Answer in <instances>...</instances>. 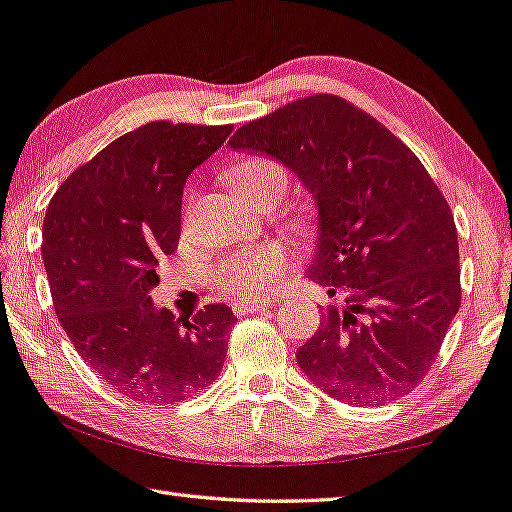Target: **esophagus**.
Segmentation results:
<instances>
[{"mask_svg": "<svg viewBox=\"0 0 512 512\" xmlns=\"http://www.w3.org/2000/svg\"><path fill=\"white\" fill-rule=\"evenodd\" d=\"M268 301H235L233 303V312L237 316H244V314H253V312H264L268 310Z\"/></svg>", "mask_w": 512, "mask_h": 512, "instance_id": "esophagus-1", "label": "esophagus"}]
</instances>
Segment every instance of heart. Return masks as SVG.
<instances>
[{
	"label": "heart",
	"mask_w": 512,
	"mask_h": 512,
	"mask_svg": "<svg viewBox=\"0 0 512 512\" xmlns=\"http://www.w3.org/2000/svg\"><path fill=\"white\" fill-rule=\"evenodd\" d=\"M227 181L237 194L261 202L272 194H283L288 176L277 161L248 157L227 170ZM290 266V253L281 244H259L244 253L224 259L213 270V283L233 299H255L275 288Z\"/></svg>",
	"instance_id": "1"
}]
</instances>
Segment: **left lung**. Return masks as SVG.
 Returning a JSON list of instances; mask_svg holds the SVG:
<instances>
[{
    "label": "left lung",
    "instance_id": "left-lung-1",
    "mask_svg": "<svg viewBox=\"0 0 512 512\" xmlns=\"http://www.w3.org/2000/svg\"><path fill=\"white\" fill-rule=\"evenodd\" d=\"M229 146L275 157L316 200L307 277L344 307L329 305L296 351L303 373L360 406L419 386L458 314L460 266L454 216L417 154L329 93L240 126Z\"/></svg>",
    "mask_w": 512,
    "mask_h": 512
}]
</instances>
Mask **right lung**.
Listing matches in <instances>:
<instances>
[{
  "label": "right lung",
  "instance_id": "1",
  "mask_svg": "<svg viewBox=\"0 0 512 512\" xmlns=\"http://www.w3.org/2000/svg\"><path fill=\"white\" fill-rule=\"evenodd\" d=\"M233 126L150 122L117 137L56 189L43 264L58 320L113 390L168 406L207 388L227 358L235 316L211 303L192 320L157 310V266L181 235L187 176Z\"/></svg>",
  "mask_w": 512,
  "mask_h": 512
}]
</instances>
